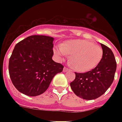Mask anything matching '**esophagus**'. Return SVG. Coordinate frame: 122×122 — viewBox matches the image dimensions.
<instances>
[{
    "label": "esophagus",
    "instance_id": "obj_1",
    "mask_svg": "<svg viewBox=\"0 0 122 122\" xmlns=\"http://www.w3.org/2000/svg\"><path fill=\"white\" fill-rule=\"evenodd\" d=\"M68 70H69V69L68 68H66V67H64V68H63V71H64V72L68 71Z\"/></svg>",
    "mask_w": 122,
    "mask_h": 122
}]
</instances>
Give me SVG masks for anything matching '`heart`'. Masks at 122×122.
<instances>
[{
  "label": "heart",
  "mask_w": 122,
  "mask_h": 122,
  "mask_svg": "<svg viewBox=\"0 0 122 122\" xmlns=\"http://www.w3.org/2000/svg\"><path fill=\"white\" fill-rule=\"evenodd\" d=\"M57 56H71L69 65L79 72H86L98 65L102 58V49L98 44L86 40H71L56 48Z\"/></svg>",
  "instance_id": "1"
}]
</instances>
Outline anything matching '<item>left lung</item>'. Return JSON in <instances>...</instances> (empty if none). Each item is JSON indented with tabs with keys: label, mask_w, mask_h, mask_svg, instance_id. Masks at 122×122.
<instances>
[{
	"label": "left lung",
	"mask_w": 122,
	"mask_h": 122,
	"mask_svg": "<svg viewBox=\"0 0 122 122\" xmlns=\"http://www.w3.org/2000/svg\"><path fill=\"white\" fill-rule=\"evenodd\" d=\"M102 56L97 66L86 73L75 72V79L70 83L73 92L86 100L98 98L105 93L113 83L117 62L110 48L100 44Z\"/></svg>",
	"instance_id": "1"
}]
</instances>
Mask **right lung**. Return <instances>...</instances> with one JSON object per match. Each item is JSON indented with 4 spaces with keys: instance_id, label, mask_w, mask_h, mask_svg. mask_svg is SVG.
<instances>
[{
    "instance_id": "obj_1",
    "label": "right lung",
    "mask_w": 122,
    "mask_h": 122,
    "mask_svg": "<svg viewBox=\"0 0 122 122\" xmlns=\"http://www.w3.org/2000/svg\"><path fill=\"white\" fill-rule=\"evenodd\" d=\"M54 38L31 35L16 44L9 61L10 80L16 89L28 96H37L49 87L63 65L54 61Z\"/></svg>"
}]
</instances>
